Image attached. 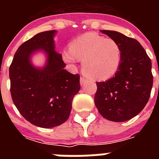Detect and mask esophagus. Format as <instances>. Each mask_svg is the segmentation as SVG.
Masks as SVG:
<instances>
[{
    "label": "esophagus",
    "instance_id": "obj_1",
    "mask_svg": "<svg viewBox=\"0 0 159 159\" xmlns=\"http://www.w3.org/2000/svg\"><path fill=\"white\" fill-rule=\"evenodd\" d=\"M88 82V80L86 79V78H84V77H81V79H80V83H81V85L82 86H84L87 82Z\"/></svg>",
    "mask_w": 159,
    "mask_h": 159
}]
</instances>
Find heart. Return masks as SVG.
I'll return each instance as SVG.
<instances>
[{"mask_svg": "<svg viewBox=\"0 0 159 159\" xmlns=\"http://www.w3.org/2000/svg\"><path fill=\"white\" fill-rule=\"evenodd\" d=\"M63 59L71 65L82 60V68L87 75L97 80L113 77L122 61L120 43L111 38L96 33H86L77 38L63 53Z\"/></svg>", "mask_w": 159, "mask_h": 159, "instance_id": "obj_1", "label": "heart"}]
</instances>
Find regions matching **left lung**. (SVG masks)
Listing matches in <instances>:
<instances>
[{"label":"left lung","mask_w":159,"mask_h":159,"mask_svg":"<svg viewBox=\"0 0 159 159\" xmlns=\"http://www.w3.org/2000/svg\"><path fill=\"white\" fill-rule=\"evenodd\" d=\"M101 32L120 43L122 61L115 76L97 82L95 105L105 119L114 122L130 120L142 111L153 87L152 62L134 39L112 30Z\"/></svg>","instance_id":"1"}]
</instances>
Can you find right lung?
Masks as SVG:
<instances>
[{
    "label": "right lung",
    "instance_id": "1",
    "mask_svg": "<svg viewBox=\"0 0 159 159\" xmlns=\"http://www.w3.org/2000/svg\"><path fill=\"white\" fill-rule=\"evenodd\" d=\"M56 33L41 32L22 43L9 69L14 104L26 120L41 128H53L67 120L81 87L79 75L65 70L62 55L55 51ZM39 52L46 57L43 67L32 63L33 55Z\"/></svg>",
    "mask_w": 159,
    "mask_h": 159
}]
</instances>
